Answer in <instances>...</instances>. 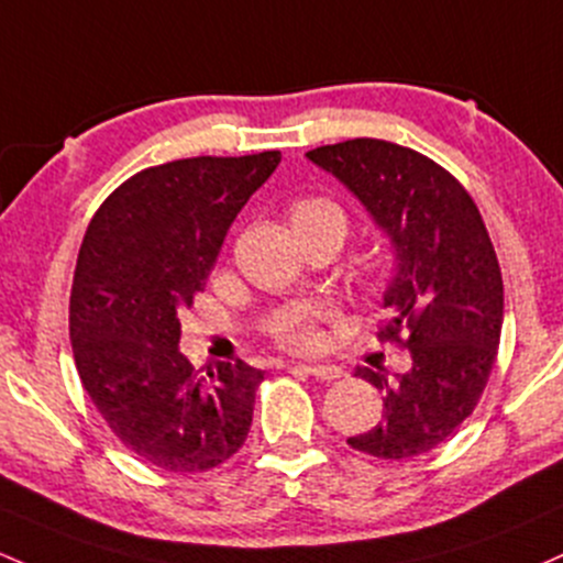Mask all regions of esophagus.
<instances>
[{"label":"esophagus","mask_w":563,"mask_h":563,"mask_svg":"<svg viewBox=\"0 0 563 563\" xmlns=\"http://www.w3.org/2000/svg\"><path fill=\"white\" fill-rule=\"evenodd\" d=\"M305 368L307 374L310 376H314V379H320V382H331V379H339V376H342L344 372L339 366H331V363H310V366H301Z\"/></svg>","instance_id":"esophagus-1"}]
</instances>
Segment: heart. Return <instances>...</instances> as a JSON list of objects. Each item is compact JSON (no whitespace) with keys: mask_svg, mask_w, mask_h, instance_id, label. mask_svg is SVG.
<instances>
[{"mask_svg":"<svg viewBox=\"0 0 563 563\" xmlns=\"http://www.w3.org/2000/svg\"><path fill=\"white\" fill-rule=\"evenodd\" d=\"M323 219L339 221L347 230L342 208L336 202L325 200V197H301L291 206V221L296 230ZM320 318H323L320 307H296V310L277 314L275 323H272V339L291 352H312L320 344Z\"/></svg>","mask_w":563,"mask_h":563,"instance_id":"b5f03b06","label":"heart"}]
</instances>
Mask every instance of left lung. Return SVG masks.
Here are the masks:
<instances>
[{"label":"left lung","instance_id":"8db88e82","mask_svg":"<svg viewBox=\"0 0 563 563\" xmlns=\"http://www.w3.org/2000/svg\"><path fill=\"white\" fill-rule=\"evenodd\" d=\"M347 187L395 245L398 272L385 291L379 342L411 352L395 382L361 366L385 393L382 422L347 438L379 460H411L471 417L497 361L503 272L467 189L424 154L382 139H352L307 152Z\"/></svg>","mask_w":563,"mask_h":563}]
</instances>
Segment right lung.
<instances>
[{
	"instance_id": "obj_1",
	"label": "right lung",
	"mask_w": 563,
	"mask_h": 563,
	"mask_svg": "<svg viewBox=\"0 0 563 563\" xmlns=\"http://www.w3.org/2000/svg\"><path fill=\"white\" fill-rule=\"evenodd\" d=\"M280 152L187 157L120 184L85 232L69 299L74 363L125 449L168 473L213 471L249 438L264 372H195L178 310L206 288L234 216Z\"/></svg>"
}]
</instances>
